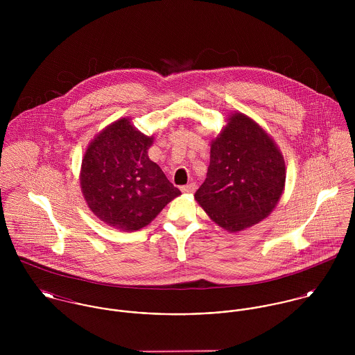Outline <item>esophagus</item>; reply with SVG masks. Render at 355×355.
Returning <instances> with one entry per match:
<instances>
[{
	"label": "esophagus",
	"mask_w": 355,
	"mask_h": 355,
	"mask_svg": "<svg viewBox=\"0 0 355 355\" xmlns=\"http://www.w3.org/2000/svg\"><path fill=\"white\" fill-rule=\"evenodd\" d=\"M180 190L184 193V194H193L196 190H197V184L196 183H189L186 186H182Z\"/></svg>",
	"instance_id": "34e87169"
}]
</instances>
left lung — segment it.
<instances>
[{
	"label": "left lung",
	"mask_w": 355,
	"mask_h": 355,
	"mask_svg": "<svg viewBox=\"0 0 355 355\" xmlns=\"http://www.w3.org/2000/svg\"><path fill=\"white\" fill-rule=\"evenodd\" d=\"M284 182L277 146L252 119L235 113L211 142L206 179L194 197L213 221L238 232L273 210Z\"/></svg>",
	"instance_id": "8db88e82"
}]
</instances>
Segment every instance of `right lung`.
Wrapping results in <instances>:
<instances>
[{
  "label": "right lung",
  "mask_w": 355,
  "mask_h": 355,
  "mask_svg": "<svg viewBox=\"0 0 355 355\" xmlns=\"http://www.w3.org/2000/svg\"><path fill=\"white\" fill-rule=\"evenodd\" d=\"M153 138L128 119L106 127L82 161L80 186L93 213L123 231H138L180 194L150 161Z\"/></svg>",
  "instance_id": "obj_1"
}]
</instances>
